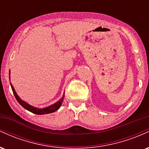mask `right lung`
Instances as JSON below:
<instances>
[{
  "mask_svg": "<svg viewBox=\"0 0 149 149\" xmlns=\"http://www.w3.org/2000/svg\"><path fill=\"white\" fill-rule=\"evenodd\" d=\"M10 71L9 72V75H10ZM10 85H11L12 90H13V94H14L15 98H16V100H17V102L19 103L20 105H21L22 107L24 108L25 109L28 110L29 111L33 113L37 114V115H43V114L50 113H53V112L56 111L58 110V109H59V107H61L63 100H64V95H63V97H61L60 100L58 101L57 102H56L55 104H52V105L49 106V107L43 108V109H38V108L32 107V106L29 105V104H27L26 102H25L24 101H22L21 99L19 98V97L18 96L17 94L16 93V92H15V89H14V88H13V85L11 84V83H10Z\"/></svg>",
  "mask_w": 149,
  "mask_h": 149,
  "instance_id": "right-lung-1",
  "label": "right lung"
}]
</instances>
